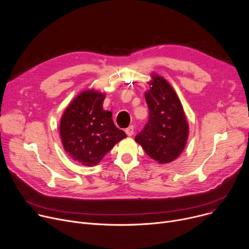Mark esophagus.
Returning a JSON list of instances; mask_svg holds the SVG:
<instances>
[{"label":"esophagus","mask_w":249,"mask_h":249,"mask_svg":"<svg viewBox=\"0 0 249 249\" xmlns=\"http://www.w3.org/2000/svg\"><path fill=\"white\" fill-rule=\"evenodd\" d=\"M125 133L128 136V137H131L133 135V132H135V129H133V126L132 125H129L128 127L125 128Z\"/></svg>","instance_id":"34e87169"}]
</instances>
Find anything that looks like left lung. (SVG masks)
Segmentation results:
<instances>
[{"mask_svg":"<svg viewBox=\"0 0 249 249\" xmlns=\"http://www.w3.org/2000/svg\"><path fill=\"white\" fill-rule=\"evenodd\" d=\"M150 89L145 92L148 122L136 136L146 155L160 163L175 160L182 152L188 124L178 94L160 75H152Z\"/></svg>","mask_w":249,"mask_h":249,"instance_id":"8db88e82","label":"left lung"}]
</instances>
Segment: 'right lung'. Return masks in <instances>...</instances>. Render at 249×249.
Returning a JSON list of instances; mask_svg holds the SVG:
<instances>
[{
  "mask_svg": "<svg viewBox=\"0 0 249 249\" xmlns=\"http://www.w3.org/2000/svg\"><path fill=\"white\" fill-rule=\"evenodd\" d=\"M105 94L86 90L65 110L60 125L65 150L84 165L98 164L113 145L126 138L111 119L112 113L103 109Z\"/></svg>",
  "mask_w": 249,
  "mask_h": 249,
  "instance_id": "add662e5",
  "label": "right lung"
}]
</instances>
